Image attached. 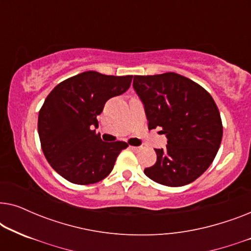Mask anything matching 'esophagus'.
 <instances>
[{
	"label": "esophagus",
	"instance_id": "34e87169",
	"mask_svg": "<svg viewBox=\"0 0 251 251\" xmlns=\"http://www.w3.org/2000/svg\"><path fill=\"white\" fill-rule=\"evenodd\" d=\"M129 147H130V150L135 151V152H138V151L140 150V147H137V146H129Z\"/></svg>",
	"mask_w": 251,
	"mask_h": 251
}]
</instances>
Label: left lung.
I'll return each instance as SVG.
<instances>
[{"label":"left lung","instance_id":"left-lung-1","mask_svg":"<svg viewBox=\"0 0 251 251\" xmlns=\"http://www.w3.org/2000/svg\"><path fill=\"white\" fill-rule=\"evenodd\" d=\"M133 89L142 100L149 129L160 128L167 147L155 149L156 162L144 173L166 186H184L201 176L221 146L223 125L208 91L177 73L135 75Z\"/></svg>","mask_w":251,"mask_h":251}]
</instances>
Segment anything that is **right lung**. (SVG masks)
Here are the masks:
<instances>
[{"mask_svg": "<svg viewBox=\"0 0 251 251\" xmlns=\"http://www.w3.org/2000/svg\"><path fill=\"white\" fill-rule=\"evenodd\" d=\"M132 75L114 76L88 71L60 82L40 109L37 130L44 156L65 179L98 183L114 168L125 142H102L95 128L109 98L122 95Z\"/></svg>", "mask_w": 251, "mask_h": 251, "instance_id": "right-lung-1", "label": "right lung"}]
</instances>
